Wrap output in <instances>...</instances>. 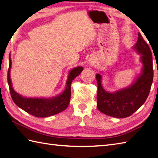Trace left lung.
Returning a JSON list of instances; mask_svg holds the SVG:
<instances>
[{"label":"left lung","instance_id":"8db88e82","mask_svg":"<svg viewBox=\"0 0 158 158\" xmlns=\"http://www.w3.org/2000/svg\"><path fill=\"white\" fill-rule=\"evenodd\" d=\"M134 48L142 55L140 60L143 67L142 73L132 85L115 93H110L102 88L101 75H96L97 107L100 112L109 116L116 118L130 116L143 105L149 96L153 79L152 53L140 33H139L138 41Z\"/></svg>","mask_w":158,"mask_h":158}]
</instances>
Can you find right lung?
Instances as JSON below:
<instances>
[{"label": "right lung", "mask_w": 158, "mask_h": 158, "mask_svg": "<svg viewBox=\"0 0 158 158\" xmlns=\"http://www.w3.org/2000/svg\"><path fill=\"white\" fill-rule=\"evenodd\" d=\"M9 66L7 73V81L9 87L10 94L15 105L26 112L36 117H47L63 111L68 107L71 92L70 85L77 76L81 73L83 68L78 66L73 69L69 73L66 86L64 91L61 94L53 98H25L20 96L12 88L10 70L11 67V60L9 55Z\"/></svg>", "instance_id": "add662e5"}]
</instances>
